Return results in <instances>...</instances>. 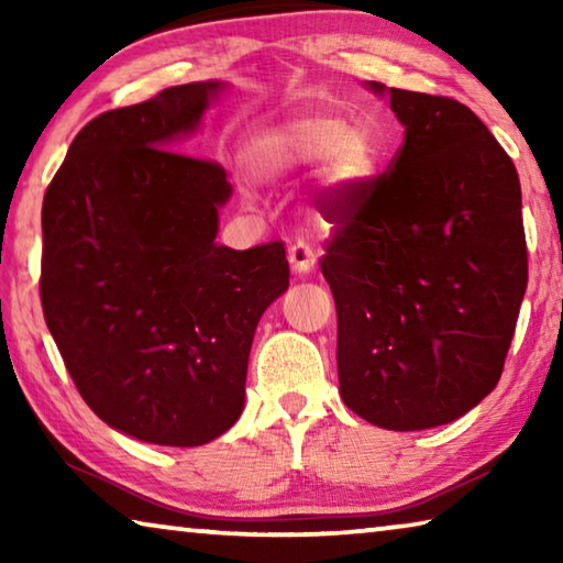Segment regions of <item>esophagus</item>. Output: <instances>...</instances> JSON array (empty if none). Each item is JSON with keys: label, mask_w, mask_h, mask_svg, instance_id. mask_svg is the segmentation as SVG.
Returning a JSON list of instances; mask_svg holds the SVG:
<instances>
[{"label": "esophagus", "mask_w": 563, "mask_h": 563, "mask_svg": "<svg viewBox=\"0 0 563 563\" xmlns=\"http://www.w3.org/2000/svg\"><path fill=\"white\" fill-rule=\"evenodd\" d=\"M288 261L292 265V271L298 275H308L312 268H316V253H312L310 245L305 243H292L288 247Z\"/></svg>", "instance_id": "esophagus-1"}]
</instances>
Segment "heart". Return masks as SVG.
<instances>
[{
  "label": "heart",
  "instance_id": "heart-1",
  "mask_svg": "<svg viewBox=\"0 0 563 563\" xmlns=\"http://www.w3.org/2000/svg\"><path fill=\"white\" fill-rule=\"evenodd\" d=\"M245 164L263 178H285L322 164L320 178L330 194L355 196L379 166V151L365 131L352 129L338 113L288 119L255 133Z\"/></svg>",
  "mask_w": 563,
  "mask_h": 563
}]
</instances>
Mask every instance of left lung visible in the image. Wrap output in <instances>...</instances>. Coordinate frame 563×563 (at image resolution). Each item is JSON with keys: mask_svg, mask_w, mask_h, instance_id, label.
I'll return each mask as SVG.
<instances>
[{"mask_svg": "<svg viewBox=\"0 0 563 563\" xmlns=\"http://www.w3.org/2000/svg\"><path fill=\"white\" fill-rule=\"evenodd\" d=\"M387 93L405 141L360 194H330L320 271L338 308L342 399L415 432L497 387L529 280L527 235L517 168L479 117L450 97Z\"/></svg>", "mask_w": 563, "mask_h": 563, "instance_id": "8db88e82", "label": "left lung"}]
</instances>
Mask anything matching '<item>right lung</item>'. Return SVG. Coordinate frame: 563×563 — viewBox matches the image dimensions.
I'll list each match as a JSON object with an SVG mask.
<instances>
[{"label": "right lung", "mask_w": 563, "mask_h": 563, "mask_svg": "<svg viewBox=\"0 0 563 563\" xmlns=\"http://www.w3.org/2000/svg\"><path fill=\"white\" fill-rule=\"evenodd\" d=\"M221 81L99 113L42 206V310L76 389L141 442L198 446L243 412L253 335L288 290L280 241L218 245L223 166L180 154Z\"/></svg>", "instance_id": "add662e5"}]
</instances>
